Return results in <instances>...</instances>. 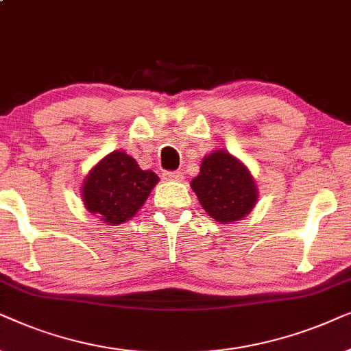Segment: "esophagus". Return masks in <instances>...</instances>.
I'll use <instances>...</instances> for the list:
<instances>
[{"label": "esophagus", "instance_id": "1", "mask_svg": "<svg viewBox=\"0 0 351 351\" xmlns=\"http://www.w3.org/2000/svg\"><path fill=\"white\" fill-rule=\"evenodd\" d=\"M163 176H165V180H170V181H183L184 175L181 171H165L163 173Z\"/></svg>", "mask_w": 351, "mask_h": 351}]
</instances>
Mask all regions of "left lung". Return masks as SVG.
I'll return each instance as SVG.
<instances>
[{"mask_svg": "<svg viewBox=\"0 0 351 351\" xmlns=\"http://www.w3.org/2000/svg\"><path fill=\"white\" fill-rule=\"evenodd\" d=\"M191 188L205 212L219 223L244 218L256 202L249 170L224 151H215L204 158L200 175L193 180Z\"/></svg>", "mask_w": 351, "mask_h": 351, "instance_id": "left-lung-1", "label": "left lung"}]
</instances>
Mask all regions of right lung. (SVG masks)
<instances>
[{"instance_id": "right-lung-1", "label": "right lung", "mask_w": 351, "mask_h": 351, "mask_svg": "<svg viewBox=\"0 0 351 351\" xmlns=\"http://www.w3.org/2000/svg\"><path fill=\"white\" fill-rule=\"evenodd\" d=\"M157 181L156 173L141 170L128 154L114 151L86 176L83 200L102 221L120 224L136 215Z\"/></svg>"}]
</instances>
